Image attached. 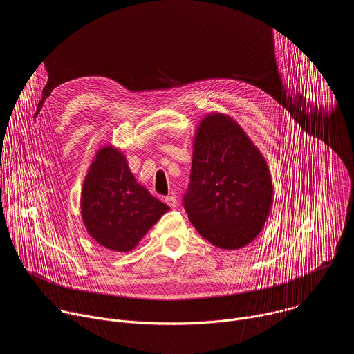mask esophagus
Here are the masks:
<instances>
[{"label": "esophagus", "mask_w": 354, "mask_h": 354, "mask_svg": "<svg viewBox=\"0 0 354 354\" xmlns=\"http://www.w3.org/2000/svg\"><path fill=\"white\" fill-rule=\"evenodd\" d=\"M165 201H167V205L171 206L172 209H175V207L178 206V198H176V196H167V197H165Z\"/></svg>", "instance_id": "obj_1"}]
</instances>
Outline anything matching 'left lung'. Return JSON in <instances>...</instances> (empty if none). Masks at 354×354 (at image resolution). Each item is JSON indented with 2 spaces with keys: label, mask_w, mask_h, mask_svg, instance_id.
I'll return each mask as SVG.
<instances>
[{
  "label": "left lung",
  "mask_w": 354,
  "mask_h": 354,
  "mask_svg": "<svg viewBox=\"0 0 354 354\" xmlns=\"http://www.w3.org/2000/svg\"><path fill=\"white\" fill-rule=\"evenodd\" d=\"M183 194L190 223L210 243L238 249L254 241L270 213L273 187L265 158L228 116L201 120Z\"/></svg>",
  "instance_id": "1"
}]
</instances>
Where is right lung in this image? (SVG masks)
I'll use <instances>...</instances> for the list:
<instances>
[{
  "instance_id": "obj_1",
  "label": "right lung",
  "mask_w": 354,
  "mask_h": 354,
  "mask_svg": "<svg viewBox=\"0 0 354 354\" xmlns=\"http://www.w3.org/2000/svg\"><path fill=\"white\" fill-rule=\"evenodd\" d=\"M169 207L138 185L115 147L97 151L85 176L81 212L89 235L108 249L131 250Z\"/></svg>"
}]
</instances>
